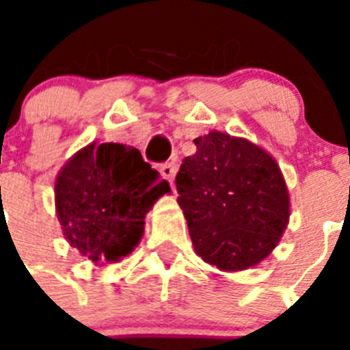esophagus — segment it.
I'll return each mask as SVG.
<instances>
[{
    "label": "esophagus",
    "instance_id": "34e87169",
    "mask_svg": "<svg viewBox=\"0 0 350 350\" xmlns=\"http://www.w3.org/2000/svg\"><path fill=\"white\" fill-rule=\"evenodd\" d=\"M159 172H161V176H163L165 180L172 181L174 180L176 172H178V167H176V163H163L161 165V169H159Z\"/></svg>",
    "mask_w": 350,
    "mask_h": 350
}]
</instances>
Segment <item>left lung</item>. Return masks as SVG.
<instances>
[{
  "mask_svg": "<svg viewBox=\"0 0 350 350\" xmlns=\"http://www.w3.org/2000/svg\"><path fill=\"white\" fill-rule=\"evenodd\" d=\"M194 143L196 154L183 159L176 191L196 254L219 271L258 265L278 245L291 213L276 159L225 132Z\"/></svg>",
  "mask_w": 350,
  "mask_h": 350,
  "instance_id": "1",
  "label": "left lung"
}]
</instances>
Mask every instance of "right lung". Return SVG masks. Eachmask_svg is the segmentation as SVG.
Instances as JSON below:
<instances>
[{"label":"right lung","mask_w":350,"mask_h":350,"mask_svg":"<svg viewBox=\"0 0 350 350\" xmlns=\"http://www.w3.org/2000/svg\"><path fill=\"white\" fill-rule=\"evenodd\" d=\"M54 192L67 241L100 263L131 254L143 236L145 214L170 187L137 148L90 143L59 170Z\"/></svg>","instance_id":"right-lung-1"}]
</instances>
